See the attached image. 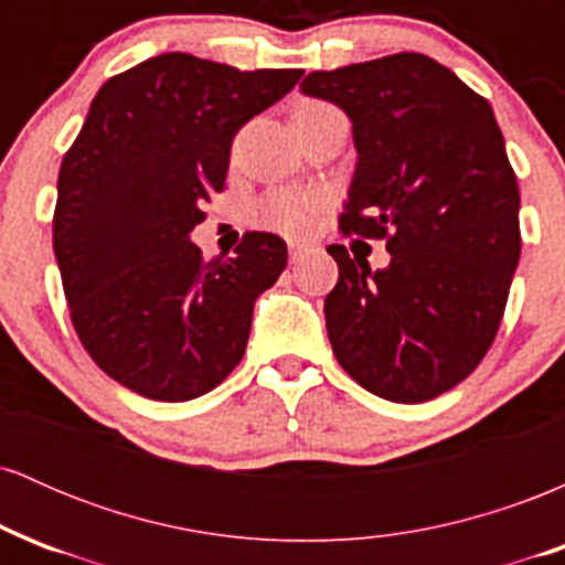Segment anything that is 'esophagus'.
<instances>
[{"label":"esophagus","mask_w":565,"mask_h":565,"mask_svg":"<svg viewBox=\"0 0 565 565\" xmlns=\"http://www.w3.org/2000/svg\"><path fill=\"white\" fill-rule=\"evenodd\" d=\"M302 246H297V244H291L289 246V263H300L302 260Z\"/></svg>","instance_id":"esophagus-1"}]
</instances>
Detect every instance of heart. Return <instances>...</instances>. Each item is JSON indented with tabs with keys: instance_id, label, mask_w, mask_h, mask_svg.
I'll return each instance as SVG.
<instances>
[{
	"instance_id": "obj_1",
	"label": "heart",
	"mask_w": 565,
	"mask_h": 565,
	"mask_svg": "<svg viewBox=\"0 0 565 565\" xmlns=\"http://www.w3.org/2000/svg\"><path fill=\"white\" fill-rule=\"evenodd\" d=\"M334 111L332 106L319 100H305L295 108V125L297 121L316 119ZM323 210V201L319 193H302V191H276L263 201V220L274 228L289 233V236H302L316 225Z\"/></svg>"
}]
</instances>
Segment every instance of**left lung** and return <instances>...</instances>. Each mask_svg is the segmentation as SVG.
Instances as JSON below:
<instances>
[{
	"instance_id": "8db88e82",
	"label": "left lung",
	"mask_w": 565,
	"mask_h": 565,
	"mask_svg": "<svg viewBox=\"0 0 565 565\" xmlns=\"http://www.w3.org/2000/svg\"><path fill=\"white\" fill-rule=\"evenodd\" d=\"M305 95L353 121L342 236L385 238L372 270L329 246L327 332L340 366L395 404L451 391L483 361L521 260V193L489 100L419 53L313 71Z\"/></svg>"
}]
</instances>
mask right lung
Masks as SVG:
<instances>
[{
    "label": "right lung",
    "instance_id": "right-lung-1",
    "mask_svg": "<svg viewBox=\"0 0 565 565\" xmlns=\"http://www.w3.org/2000/svg\"><path fill=\"white\" fill-rule=\"evenodd\" d=\"M300 76L167 53L95 95L57 174L53 246L71 323L119 385L174 404L242 361L252 308L287 268V244L249 231L233 257L204 260L188 236L225 188L238 129Z\"/></svg>",
    "mask_w": 565,
    "mask_h": 565
}]
</instances>
